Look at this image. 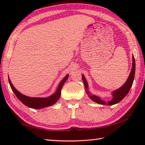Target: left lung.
Masks as SVG:
<instances>
[{
    "instance_id": "obj_1",
    "label": "left lung",
    "mask_w": 145,
    "mask_h": 145,
    "mask_svg": "<svg viewBox=\"0 0 145 145\" xmlns=\"http://www.w3.org/2000/svg\"><path fill=\"white\" fill-rule=\"evenodd\" d=\"M135 70H136V64H135V59L133 56H132V67L131 72V73H130L128 79H127L126 82L125 83V84L123 85L121 88H119L118 89L114 91V92H112L113 99H112V100H111V101L108 102L100 99V98L95 96V95H91L89 92L88 91V86L84 75H82V77L83 82H84V88L86 90L88 95H89V98L93 100V101L97 103V104H100L102 105H112L120 102L127 94H128V93L130 91V89H131V88L132 86V84H133L134 75H135Z\"/></svg>"
}]
</instances>
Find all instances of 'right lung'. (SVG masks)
<instances>
[{
  "label": "right lung",
  "instance_id": "1",
  "mask_svg": "<svg viewBox=\"0 0 145 145\" xmlns=\"http://www.w3.org/2000/svg\"><path fill=\"white\" fill-rule=\"evenodd\" d=\"M69 75H67L66 77L61 80L59 85L57 88V89L56 91L54 94L52 95V96L47 97V98H33V97H29L25 96L22 94V93L18 91L14 87L12 84L11 82L10 79L9 78V82L10 84V86L12 90L14 92V94L16 96V97L23 103L24 105L29 107L33 108V109H41V108H44L48 106H50V105H54L55 103L60 98L61 89L63 84H65L66 80L68 79Z\"/></svg>",
  "mask_w": 145,
  "mask_h": 145
}]
</instances>
